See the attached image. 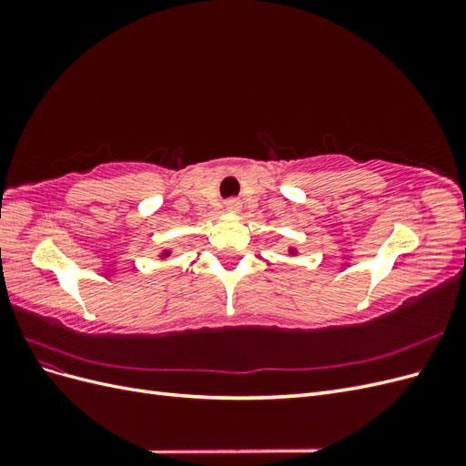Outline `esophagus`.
Wrapping results in <instances>:
<instances>
[{
	"label": "esophagus",
	"instance_id": "obj_1",
	"mask_svg": "<svg viewBox=\"0 0 466 466\" xmlns=\"http://www.w3.org/2000/svg\"><path fill=\"white\" fill-rule=\"evenodd\" d=\"M225 206H228V209H238V208H241L238 200H228V204H225Z\"/></svg>",
	"mask_w": 466,
	"mask_h": 466
}]
</instances>
